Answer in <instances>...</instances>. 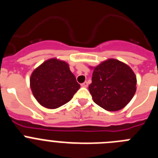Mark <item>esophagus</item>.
I'll return each mask as SVG.
<instances>
[{"label": "esophagus", "instance_id": "obj_1", "mask_svg": "<svg viewBox=\"0 0 158 158\" xmlns=\"http://www.w3.org/2000/svg\"><path fill=\"white\" fill-rule=\"evenodd\" d=\"M88 85H89V84H88L87 81L84 82L83 84H81V86H82V87H84V88H87Z\"/></svg>", "mask_w": 158, "mask_h": 158}]
</instances>
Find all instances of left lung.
Returning a JSON list of instances; mask_svg holds the SVG:
<instances>
[{
	"label": "left lung",
	"instance_id": "left-lung-1",
	"mask_svg": "<svg viewBox=\"0 0 158 158\" xmlns=\"http://www.w3.org/2000/svg\"><path fill=\"white\" fill-rule=\"evenodd\" d=\"M93 69L89 92L93 101L109 111L123 109L136 92L135 73L127 64L107 59Z\"/></svg>",
	"mask_w": 158,
	"mask_h": 158
}]
</instances>
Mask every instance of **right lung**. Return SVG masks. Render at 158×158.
<instances>
[{
	"label": "right lung",
	"instance_id": "add662e5",
	"mask_svg": "<svg viewBox=\"0 0 158 158\" xmlns=\"http://www.w3.org/2000/svg\"><path fill=\"white\" fill-rule=\"evenodd\" d=\"M30 86L36 100L50 109L68 103L81 87L69 64L57 58L47 60L32 72Z\"/></svg>",
	"mask_w": 158,
	"mask_h": 158
}]
</instances>
